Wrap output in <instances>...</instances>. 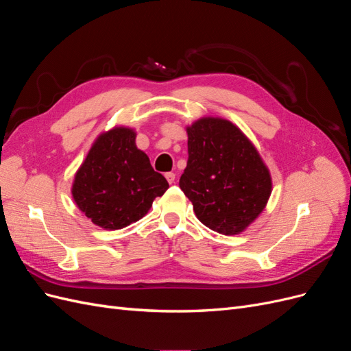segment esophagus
Returning <instances> with one entry per match:
<instances>
[{
    "label": "esophagus",
    "mask_w": 351,
    "mask_h": 351,
    "mask_svg": "<svg viewBox=\"0 0 351 351\" xmlns=\"http://www.w3.org/2000/svg\"><path fill=\"white\" fill-rule=\"evenodd\" d=\"M165 178L168 180L169 184H173V183L176 182V174H174V173H167V174H165Z\"/></svg>",
    "instance_id": "1"
}]
</instances>
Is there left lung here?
<instances>
[{
    "label": "left lung",
    "instance_id": "8db88e82",
    "mask_svg": "<svg viewBox=\"0 0 351 351\" xmlns=\"http://www.w3.org/2000/svg\"><path fill=\"white\" fill-rule=\"evenodd\" d=\"M189 159L180 189L202 224L239 234L263 210L271 195L267 165L240 129L222 119L187 127Z\"/></svg>",
    "mask_w": 351,
    "mask_h": 351
}]
</instances>
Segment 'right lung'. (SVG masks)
Wrapping results in <instances>:
<instances>
[{
	"label": "right lung",
	"mask_w": 351,
	"mask_h": 351,
	"mask_svg": "<svg viewBox=\"0 0 351 351\" xmlns=\"http://www.w3.org/2000/svg\"><path fill=\"white\" fill-rule=\"evenodd\" d=\"M134 139L136 133L125 127L101 134L74 177V202L105 230H120L141 219L169 187Z\"/></svg>",
	"instance_id": "obj_1"
}]
</instances>
